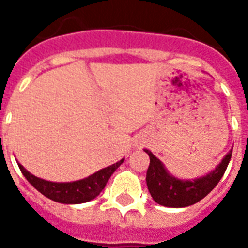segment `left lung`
I'll return each mask as SVG.
<instances>
[{
	"mask_svg": "<svg viewBox=\"0 0 248 248\" xmlns=\"http://www.w3.org/2000/svg\"><path fill=\"white\" fill-rule=\"evenodd\" d=\"M145 152L151 158L147 171V185L152 198L161 206L173 208L192 206L207 196L223 177L232 158L231 151L206 176L194 180H181L172 176L151 151L145 149Z\"/></svg>",
	"mask_w": 248,
	"mask_h": 248,
	"instance_id": "left-lung-1",
	"label": "left lung"
}]
</instances>
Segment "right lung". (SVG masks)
<instances>
[{"instance_id": "obj_1", "label": "right lung", "mask_w": 248, "mask_h": 248, "mask_svg": "<svg viewBox=\"0 0 248 248\" xmlns=\"http://www.w3.org/2000/svg\"><path fill=\"white\" fill-rule=\"evenodd\" d=\"M122 162H124V159L90 175L86 179L72 181V183H52V181L44 180V179H40V177L28 172L20 163H17V166L25 179L45 197H47L55 202H59V203L77 204L85 203V202L96 198L107 185L109 177L112 176V173L122 165Z\"/></svg>"}]
</instances>
